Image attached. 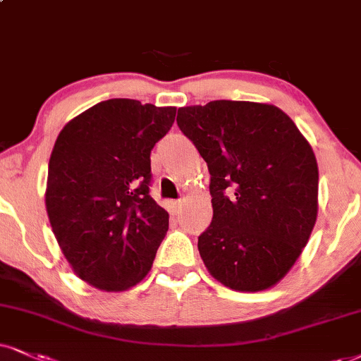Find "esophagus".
<instances>
[{"label":"esophagus","mask_w":361,"mask_h":361,"mask_svg":"<svg viewBox=\"0 0 361 361\" xmlns=\"http://www.w3.org/2000/svg\"><path fill=\"white\" fill-rule=\"evenodd\" d=\"M171 209H172V214H180L182 212V209H184V204H182L180 201H177V202H172V206H171Z\"/></svg>","instance_id":"esophagus-1"}]
</instances>
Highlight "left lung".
<instances>
[{
	"label": "left lung",
	"instance_id": "left-lung-1",
	"mask_svg": "<svg viewBox=\"0 0 361 361\" xmlns=\"http://www.w3.org/2000/svg\"><path fill=\"white\" fill-rule=\"evenodd\" d=\"M177 126L207 162L212 222L199 252L217 281L264 291L308 244L318 216V164L278 106L214 100L182 106Z\"/></svg>",
	"mask_w": 361,
	"mask_h": 361
}]
</instances>
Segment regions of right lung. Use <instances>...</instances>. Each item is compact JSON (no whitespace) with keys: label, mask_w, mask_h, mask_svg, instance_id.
I'll return each mask as SVG.
<instances>
[{"label":"right lung","mask_w":361,"mask_h":361,"mask_svg":"<svg viewBox=\"0 0 361 361\" xmlns=\"http://www.w3.org/2000/svg\"><path fill=\"white\" fill-rule=\"evenodd\" d=\"M176 106L110 99L70 120L48 162L44 204L58 246L80 279L126 291L152 268L169 214L150 197V150Z\"/></svg>","instance_id":"1"}]
</instances>
